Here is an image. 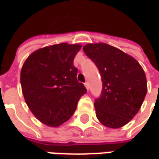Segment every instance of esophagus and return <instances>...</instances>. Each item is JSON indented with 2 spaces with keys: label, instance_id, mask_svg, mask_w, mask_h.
<instances>
[{
  "label": "esophagus",
  "instance_id": "1",
  "mask_svg": "<svg viewBox=\"0 0 159 159\" xmlns=\"http://www.w3.org/2000/svg\"><path fill=\"white\" fill-rule=\"evenodd\" d=\"M85 88H86V90L89 91V84L87 83V82H85Z\"/></svg>",
  "mask_w": 159,
  "mask_h": 159
}]
</instances>
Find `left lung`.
Masks as SVG:
<instances>
[{"label":"left lung","mask_w":159,"mask_h":159,"mask_svg":"<svg viewBox=\"0 0 159 159\" xmlns=\"http://www.w3.org/2000/svg\"><path fill=\"white\" fill-rule=\"evenodd\" d=\"M83 49L102 77V94L94 103L97 118L108 128L123 127L138 113L147 92L142 67L133 56L104 43H87Z\"/></svg>","instance_id":"8db88e82"}]
</instances>
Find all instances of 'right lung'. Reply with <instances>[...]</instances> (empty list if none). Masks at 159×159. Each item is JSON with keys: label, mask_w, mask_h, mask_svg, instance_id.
I'll return each instance as SVG.
<instances>
[{"label": "right lung", "mask_w": 159, "mask_h": 159, "mask_svg": "<svg viewBox=\"0 0 159 159\" xmlns=\"http://www.w3.org/2000/svg\"><path fill=\"white\" fill-rule=\"evenodd\" d=\"M82 45L61 43L35 50L25 61L20 84L25 101L42 123L56 128L69 119L86 89L74 59Z\"/></svg>", "instance_id": "1"}]
</instances>
